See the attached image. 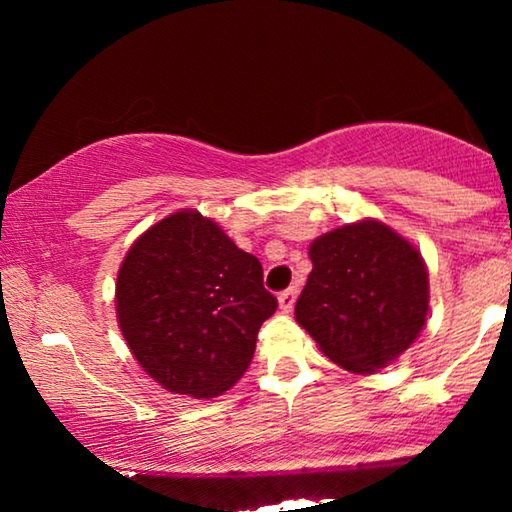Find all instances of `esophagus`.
I'll return each instance as SVG.
<instances>
[{"instance_id":"34e87169","label":"esophagus","mask_w":512,"mask_h":512,"mask_svg":"<svg viewBox=\"0 0 512 512\" xmlns=\"http://www.w3.org/2000/svg\"><path fill=\"white\" fill-rule=\"evenodd\" d=\"M296 296H298L296 286H291V289L279 293V310L289 314L293 310V305H296Z\"/></svg>"}]
</instances>
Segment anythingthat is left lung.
<instances>
[{
    "mask_svg": "<svg viewBox=\"0 0 512 512\" xmlns=\"http://www.w3.org/2000/svg\"><path fill=\"white\" fill-rule=\"evenodd\" d=\"M312 272L296 321L349 373L368 375L398 359L426 324L429 272L417 247L363 219L310 244Z\"/></svg>",
    "mask_w": 512,
    "mask_h": 512,
    "instance_id": "1",
    "label": "left lung"
}]
</instances>
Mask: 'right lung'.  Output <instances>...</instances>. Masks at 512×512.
Instances as JSON below:
<instances>
[{"mask_svg":"<svg viewBox=\"0 0 512 512\" xmlns=\"http://www.w3.org/2000/svg\"><path fill=\"white\" fill-rule=\"evenodd\" d=\"M277 310L263 268L195 209L139 235L116 279V317L132 356L172 394L214 398L254 359Z\"/></svg>","mask_w":512,"mask_h":512,"instance_id":"1","label":"right lung"}]
</instances>
